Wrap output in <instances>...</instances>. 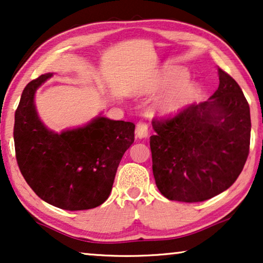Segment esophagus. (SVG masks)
I'll use <instances>...</instances> for the list:
<instances>
[{"label":"esophagus","mask_w":263,"mask_h":263,"mask_svg":"<svg viewBox=\"0 0 263 263\" xmlns=\"http://www.w3.org/2000/svg\"><path fill=\"white\" fill-rule=\"evenodd\" d=\"M148 135V124L145 121H139L136 124V136L140 139L146 138Z\"/></svg>","instance_id":"34e87169"}]
</instances>
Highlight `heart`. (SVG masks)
Here are the masks:
<instances>
[{
  "instance_id": "1",
  "label": "heart",
  "mask_w": 263,
  "mask_h": 263,
  "mask_svg": "<svg viewBox=\"0 0 263 263\" xmlns=\"http://www.w3.org/2000/svg\"><path fill=\"white\" fill-rule=\"evenodd\" d=\"M188 71L179 66L166 68L158 82V89L170 88L157 103V111L161 115H175L185 109L199 93V87L192 81H186Z\"/></svg>"
}]
</instances>
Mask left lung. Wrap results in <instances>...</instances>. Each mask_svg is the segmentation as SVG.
I'll return each instance as SVG.
<instances>
[{
    "label": "left lung",
    "mask_w": 263,
    "mask_h": 263,
    "mask_svg": "<svg viewBox=\"0 0 263 263\" xmlns=\"http://www.w3.org/2000/svg\"><path fill=\"white\" fill-rule=\"evenodd\" d=\"M218 73L219 87L208 102L152 121L153 175L168 200L212 199L236 182L249 156V104L226 71L218 67Z\"/></svg>",
    "instance_id": "obj_1"
}]
</instances>
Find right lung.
<instances>
[{
  "instance_id": "right-lung-1",
  "label": "right lung",
  "mask_w": 263,
  "mask_h": 263,
  "mask_svg": "<svg viewBox=\"0 0 263 263\" xmlns=\"http://www.w3.org/2000/svg\"><path fill=\"white\" fill-rule=\"evenodd\" d=\"M52 74L24 88L14 123L15 157L32 190L67 211L98 207L109 197L120 161L134 142L135 124L97 117L82 128L50 132L39 120L34 93Z\"/></svg>"
}]
</instances>
